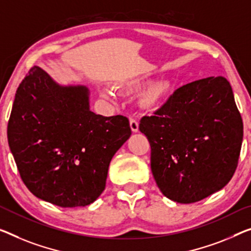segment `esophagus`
<instances>
[{
  "instance_id": "esophagus-1",
  "label": "esophagus",
  "mask_w": 251,
  "mask_h": 251,
  "mask_svg": "<svg viewBox=\"0 0 251 251\" xmlns=\"http://www.w3.org/2000/svg\"><path fill=\"white\" fill-rule=\"evenodd\" d=\"M130 128L132 132H138L139 131V123L136 119L130 118Z\"/></svg>"
}]
</instances>
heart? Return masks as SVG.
Wrapping results in <instances>:
<instances>
[{
    "instance_id": "1",
    "label": "heart",
    "mask_w": 251,
    "mask_h": 251,
    "mask_svg": "<svg viewBox=\"0 0 251 251\" xmlns=\"http://www.w3.org/2000/svg\"><path fill=\"white\" fill-rule=\"evenodd\" d=\"M148 83V77L140 76L136 77V78L130 79L128 82L125 83L122 87L129 88V90H137L140 88ZM173 90V82L168 77H164L159 80H156L148 85L145 88L140 95V104L145 109H155V107L159 106L163 103L166 98L171 94ZM102 95L106 99H113L114 94L109 90H104L102 92Z\"/></svg>"
}]
</instances>
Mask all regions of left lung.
<instances>
[{
  "label": "left lung",
  "mask_w": 251,
  "mask_h": 251,
  "mask_svg": "<svg viewBox=\"0 0 251 251\" xmlns=\"http://www.w3.org/2000/svg\"><path fill=\"white\" fill-rule=\"evenodd\" d=\"M151 172L161 193L195 203L226 186L237 169L244 125L225 77H207L177 88L153 115L140 120Z\"/></svg>",
  "instance_id": "obj_1"
}]
</instances>
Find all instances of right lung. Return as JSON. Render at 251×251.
Returning <instances> with one entry per match:
<instances>
[{"mask_svg":"<svg viewBox=\"0 0 251 251\" xmlns=\"http://www.w3.org/2000/svg\"><path fill=\"white\" fill-rule=\"evenodd\" d=\"M131 136L123 115L90 110V91L63 86L34 66L19 85L7 123L18 171L38 199L86 206L105 188L110 161Z\"/></svg>","mask_w":251,"mask_h":251,"instance_id":"1","label":"right lung"}]
</instances>
